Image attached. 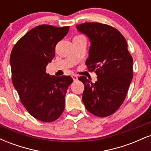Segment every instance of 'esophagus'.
Masks as SVG:
<instances>
[{"instance_id":"esophagus-1","label":"esophagus","mask_w":151,"mask_h":151,"mask_svg":"<svg viewBox=\"0 0 151 151\" xmlns=\"http://www.w3.org/2000/svg\"><path fill=\"white\" fill-rule=\"evenodd\" d=\"M72 79H73L74 81H77L78 80V77L76 75H72Z\"/></svg>"}]
</instances>
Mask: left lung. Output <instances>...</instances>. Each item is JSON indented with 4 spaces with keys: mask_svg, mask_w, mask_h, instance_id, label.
<instances>
[{
    "mask_svg": "<svg viewBox=\"0 0 151 151\" xmlns=\"http://www.w3.org/2000/svg\"><path fill=\"white\" fill-rule=\"evenodd\" d=\"M89 38L91 45L86 65L94 71L97 81L79 77L84 85L82 101L88 111L99 117L114 114L125 100L133 78V59L122 34L114 27L99 22L76 25Z\"/></svg>",
    "mask_w": 151,
    "mask_h": 151,
    "instance_id": "obj_1",
    "label": "left lung"
}]
</instances>
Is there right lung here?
<instances>
[{"mask_svg":"<svg viewBox=\"0 0 151 151\" xmlns=\"http://www.w3.org/2000/svg\"><path fill=\"white\" fill-rule=\"evenodd\" d=\"M69 29V26L38 25L19 40L10 54L12 81L20 101L31 116L44 122H52L62 115L67 90L73 81L70 76L46 73L57 43Z\"/></svg>","mask_w":151,"mask_h":151,"instance_id":"right-lung-1","label":"right lung"}]
</instances>
